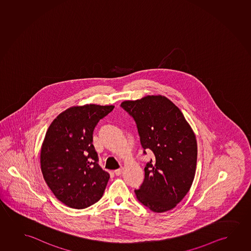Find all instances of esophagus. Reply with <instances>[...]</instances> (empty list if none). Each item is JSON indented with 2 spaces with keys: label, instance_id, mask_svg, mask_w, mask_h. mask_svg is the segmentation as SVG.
I'll return each instance as SVG.
<instances>
[{
  "label": "esophagus",
  "instance_id": "esophagus-1",
  "mask_svg": "<svg viewBox=\"0 0 251 251\" xmlns=\"http://www.w3.org/2000/svg\"><path fill=\"white\" fill-rule=\"evenodd\" d=\"M122 172H123V169H118V170H116L114 171V173H115L116 176H120Z\"/></svg>",
  "mask_w": 251,
  "mask_h": 251
}]
</instances>
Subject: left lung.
Here are the masks:
<instances>
[{
    "mask_svg": "<svg viewBox=\"0 0 251 251\" xmlns=\"http://www.w3.org/2000/svg\"><path fill=\"white\" fill-rule=\"evenodd\" d=\"M121 107L135 120L143 154H154L144 168L137 200L156 213L170 210L192 185L197 160L196 135L181 110L162 96L124 100Z\"/></svg>",
    "mask_w": 251,
    "mask_h": 251,
    "instance_id": "1",
    "label": "left lung"
}]
</instances>
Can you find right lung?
<instances>
[{"label":"right lung","mask_w":251,"mask_h":251,"mask_svg":"<svg viewBox=\"0 0 251 251\" xmlns=\"http://www.w3.org/2000/svg\"><path fill=\"white\" fill-rule=\"evenodd\" d=\"M115 106L87 104L66 109L52 122L41 149L43 178L58 200L88 208L100 200L109 174L98 164L93 132Z\"/></svg>","instance_id":"right-lung-1"}]
</instances>
